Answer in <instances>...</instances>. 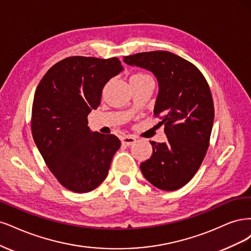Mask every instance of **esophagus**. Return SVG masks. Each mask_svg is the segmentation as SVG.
I'll use <instances>...</instances> for the list:
<instances>
[{
  "mask_svg": "<svg viewBox=\"0 0 251 251\" xmlns=\"http://www.w3.org/2000/svg\"><path fill=\"white\" fill-rule=\"evenodd\" d=\"M121 141H122V144L124 145V146H131V145H133L136 142V139L133 136L126 135V136H123Z\"/></svg>",
  "mask_w": 251,
  "mask_h": 251,
  "instance_id": "esophagus-1",
  "label": "esophagus"
}]
</instances>
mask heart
I'll return each instance as SVG.
<instances>
[{
    "label": "heart",
    "mask_w": 251,
    "mask_h": 251,
    "mask_svg": "<svg viewBox=\"0 0 251 251\" xmlns=\"http://www.w3.org/2000/svg\"><path fill=\"white\" fill-rule=\"evenodd\" d=\"M147 80H152V78L143 72H136L134 74L130 76V83H136V82H143L147 81Z\"/></svg>",
    "instance_id": "1"
}]
</instances>
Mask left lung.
Instances as JSON below:
<instances>
[{"mask_svg": "<svg viewBox=\"0 0 251 251\" xmlns=\"http://www.w3.org/2000/svg\"><path fill=\"white\" fill-rule=\"evenodd\" d=\"M124 62L155 75L159 91L154 116L168 137L165 143L150 142L152 155L141 164V171L160 190H178L197 173L209 146L215 109L208 83L196 66L168 51L125 56Z\"/></svg>", "mask_w": 251, "mask_h": 251, "instance_id": "left-lung-1", "label": "left lung"}]
</instances>
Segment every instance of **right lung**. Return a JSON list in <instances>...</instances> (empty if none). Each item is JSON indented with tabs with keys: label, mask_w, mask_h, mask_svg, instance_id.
I'll return each instance as SVG.
<instances>
[{
	"label": "right lung",
	"mask_w": 251,
	"mask_h": 251,
	"mask_svg": "<svg viewBox=\"0 0 251 251\" xmlns=\"http://www.w3.org/2000/svg\"><path fill=\"white\" fill-rule=\"evenodd\" d=\"M122 70L117 57L72 56L55 63L36 87L32 135L55 178L72 192L99 187L121 146L114 134L91 132L87 116L100 105L104 85Z\"/></svg>",
	"instance_id": "1"
}]
</instances>
